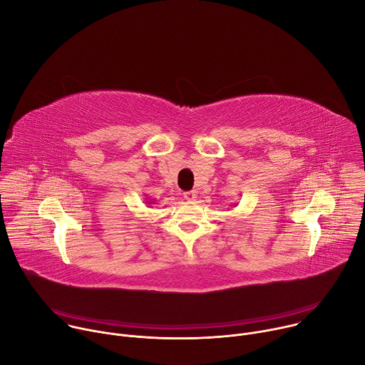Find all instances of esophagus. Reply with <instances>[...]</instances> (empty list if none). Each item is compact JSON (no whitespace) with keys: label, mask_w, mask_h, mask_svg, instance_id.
<instances>
[{"label":"esophagus","mask_w":365,"mask_h":365,"mask_svg":"<svg viewBox=\"0 0 365 365\" xmlns=\"http://www.w3.org/2000/svg\"><path fill=\"white\" fill-rule=\"evenodd\" d=\"M183 196H185V199H186V200L193 202V200H196L197 193H196V190H189V192H185V193H183Z\"/></svg>","instance_id":"esophagus-1"}]
</instances>
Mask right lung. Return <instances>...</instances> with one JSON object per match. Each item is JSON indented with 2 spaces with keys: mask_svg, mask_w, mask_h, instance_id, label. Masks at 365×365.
<instances>
[{
  "mask_svg": "<svg viewBox=\"0 0 365 365\" xmlns=\"http://www.w3.org/2000/svg\"><path fill=\"white\" fill-rule=\"evenodd\" d=\"M145 203H147V205H151L153 200H151V199H145Z\"/></svg>",
  "mask_w": 365,
  "mask_h": 365,
  "instance_id": "obj_1",
  "label": "right lung"
}]
</instances>
